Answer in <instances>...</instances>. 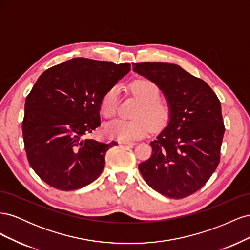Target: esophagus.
Listing matches in <instances>:
<instances>
[{"instance_id":"1","label":"esophagus","mask_w":250,"mask_h":250,"mask_svg":"<svg viewBox=\"0 0 250 250\" xmlns=\"http://www.w3.org/2000/svg\"><path fill=\"white\" fill-rule=\"evenodd\" d=\"M119 144H122V145H128V146L135 145L134 142H130V141H119Z\"/></svg>"}]
</instances>
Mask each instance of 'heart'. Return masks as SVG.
<instances>
[{"label": "heart", "mask_w": 250, "mask_h": 250, "mask_svg": "<svg viewBox=\"0 0 250 250\" xmlns=\"http://www.w3.org/2000/svg\"><path fill=\"white\" fill-rule=\"evenodd\" d=\"M130 89L137 96L142 105L135 112L137 119H117L104 126V133L109 138L120 141H130L145 137L150 130L161 128L167 123L169 109L167 105L160 101V88L153 81L139 79L131 83ZM120 103V89L112 86L104 95L101 101V112L104 117L111 118L116 115Z\"/></svg>", "instance_id": "obj_1"}]
</instances>
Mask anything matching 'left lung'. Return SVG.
<instances>
[{"label":"left lung","instance_id":"1","mask_svg":"<svg viewBox=\"0 0 250 250\" xmlns=\"http://www.w3.org/2000/svg\"><path fill=\"white\" fill-rule=\"evenodd\" d=\"M133 71L160 88L169 108L166 127L150 143L152 155L139 165L144 180L166 197L197 192L220 162L225 131L221 104L207 82L164 62L133 63Z\"/></svg>","mask_w":250,"mask_h":250}]
</instances>
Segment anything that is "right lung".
I'll return each mask as SVG.
<instances>
[{
  "instance_id": "1",
  "label": "right lung",
  "mask_w": 250,
  "mask_h": 250,
  "mask_svg": "<svg viewBox=\"0 0 250 250\" xmlns=\"http://www.w3.org/2000/svg\"><path fill=\"white\" fill-rule=\"evenodd\" d=\"M129 71V63L78 57L37 79L26 98L21 128L28 162L44 183L73 191L99 177L117 142L83 137L101 125L102 98Z\"/></svg>"
}]
</instances>
